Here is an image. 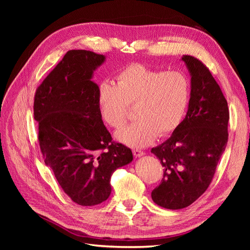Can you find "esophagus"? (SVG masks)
<instances>
[{
	"mask_svg": "<svg viewBox=\"0 0 250 250\" xmlns=\"http://www.w3.org/2000/svg\"><path fill=\"white\" fill-rule=\"evenodd\" d=\"M133 155L135 156V157H140V156H143L144 154H145V152H144V151H142V150H140V149H133Z\"/></svg>",
	"mask_w": 250,
	"mask_h": 250,
	"instance_id": "1",
	"label": "esophagus"
}]
</instances>
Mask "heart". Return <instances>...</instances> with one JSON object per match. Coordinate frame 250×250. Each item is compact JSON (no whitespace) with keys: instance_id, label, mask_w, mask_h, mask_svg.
<instances>
[{"instance_id":"1","label":"heart","mask_w":250,"mask_h":250,"mask_svg":"<svg viewBox=\"0 0 250 250\" xmlns=\"http://www.w3.org/2000/svg\"><path fill=\"white\" fill-rule=\"evenodd\" d=\"M117 84L99 83L97 102L102 120L120 129L135 106L137 121L117 133L126 145L144 147L168 137L183 122L191 99V82L181 71L158 70L143 63H130L121 69Z\"/></svg>"}]
</instances>
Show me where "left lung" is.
Segmentation results:
<instances>
[{"instance_id":"8db88e82","label":"left lung","mask_w":250,"mask_h":250,"mask_svg":"<svg viewBox=\"0 0 250 250\" xmlns=\"http://www.w3.org/2000/svg\"><path fill=\"white\" fill-rule=\"evenodd\" d=\"M183 60L192 77L187 116L167 141L151 149L164 168L151 197L168 209L187 208L207 191L229 140V111L220 86L201 60Z\"/></svg>"}]
</instances>
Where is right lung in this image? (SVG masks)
<instances>
[{"mask_svg":"<svg viewBox=\"0 0 250 250\" xmlns=\"http://www.w3.org/2000/svg\"><path fill=\"white\" fill-rule=\"evenodd\" d=\"M105 57L70 50L36 88L34 119L44 163L75 202L93 207L106 200L110 177L132 160L130 148L112 141L97 102L93 72Z\"/></svg>","mask_w":250,"mask_h":250,"instance_id":"1","label":"right lung"}]
</instances>
